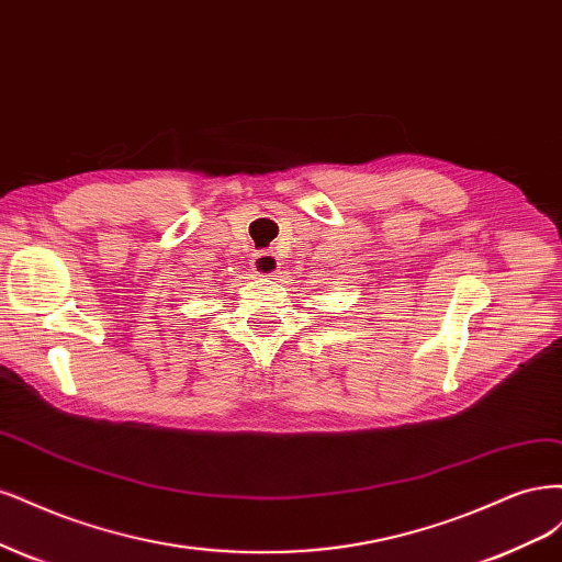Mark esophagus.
<instances>
[{
	"instance_id": "obj_1",
	"label": "esophagus",
	"mask_w": 562,
	"mask_h": 562,
	"mask_svg": "<svg viewBox=\"0 0 562 562\" xmlns=\"http://www.w3.org/2000/svg\"><path fill=\"white\" fill-rule=\"evenodd\" d=\"M251 270H255L257 276H276L280 270V259L276 251H257V255L251 257Z\"/></svg>"
}]
</instances>
